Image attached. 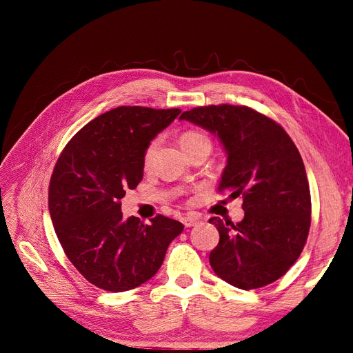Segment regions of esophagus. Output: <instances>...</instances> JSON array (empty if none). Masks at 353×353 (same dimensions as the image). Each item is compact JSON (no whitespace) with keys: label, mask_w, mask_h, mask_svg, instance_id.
Listing matches in <instances>:
<instances>
[{"label":"esophagus","mask_w":353,"mask_h":353,"mask_svg":"<svg viewBox=\"0 0 353 353\" xmlns=\"http://www.w3.org/2000/svg\"><path fill=\"white\" fill-rule=\"evenodd\" d=\"M183 223L185 225V228L196 227L197 223H200V218H199V216H194V215H190V216H185V218L183 219Z\"/></svg>","instance_id":"34e87169"}]
</instances>
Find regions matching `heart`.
<instances>
[{"label":"heart","instance_id":"b5f03b06","mask_svg":"<svg viewBox=\"0 0 353 353\" xmlns=\"http://www.w3.org/2000/svg\"><path fill=\"white\" fill-rule=\"evenodd\" d=\"M179 144H181V148H183V150L185 152V154H190V153H193L194 150H199V148H201V147H210V140L203 132L185 131V132L181 134V137H179ZM156 145H157V143L153 141V143L148 144L147 148H145L144 156H143V165L145 168H148L152 163Z\"/></svg>","mask_w":353,"mask_h":353}]
</instances>
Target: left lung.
Instances as JSON below:
<instances>
[{"mask_svg":"<svg viewBox=\"0 0 353 353\" xmlns=\"http://www.w3.org/2000/svg\"><path fill=\"white\" fill-rule=\"evenodd\" d=\"M219 138L227 154L219 190L243 196L239 223L210 218L219 243L209 254L215 274L252 290L283 276L301 256L311 227V193L303 160L283 128L245 105H205L184 112Z\"/></svg>","mask_w":353,"mask_h":353,"instance_id":"8db88e82","label":"left lung"}]
</instances>
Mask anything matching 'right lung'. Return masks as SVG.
<instances>
[{"instance_id": "add662e5", "label": "right lung", "mask_w": 353, "mask_h": 353, "mask_svg": "<svg viewBox=\"0 0 353 353\" xmlns=\"http://www.w3.org/2000/svg\"><path fill=\"white\" fill-rule=\"evenodd\" d=\"M179 109L122 105L95 117L61 152L48 190V209L69 261L101 290L126 292L163 263L181 222L157 215L150 223L123 218L121 200L144 174L143 156Z\"/></svg>"}]
</instances>
